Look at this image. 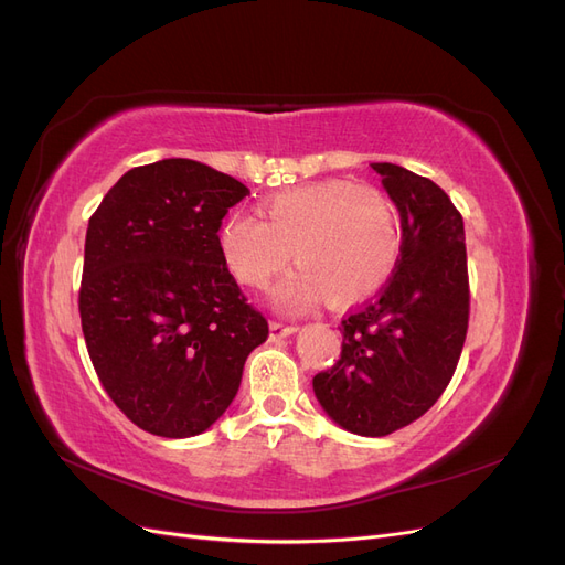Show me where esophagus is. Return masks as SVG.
<instances>
[{
    "label": "esophagus",
    "mask_w": 565,
    "mask_h": 565,
    "mask_svg": "<svg viewBox=\"0 0 565 565\" xmlns=\"http://www.w3.org/2000/svg\"><path fill=\"white\" fill-rule=\"evenodd\" d=\"M297 332V324H285V322H278L273 320L270 322V339H285L289 334Z\"/></svg>",
    "instance_id": "34e87169"
}]
</instances>
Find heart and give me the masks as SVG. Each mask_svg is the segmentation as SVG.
<instances>
[{"mask_svg":"<svg viewBox=\"0 0 565 565\" xmlns=\"http://www.w3.org/2000/svg\"><path fill=\"white\" fill-rule=\"evenodd\" d=\"M262 214H228L218 249L247 287H266L292 252L299 268L273 289L278 311H303L320 295L330 306L365 301L401 262L398 214L377 188L320 181L268 198Z\"/></svg>","mask_w":565,"mask_h":565,"instance_id":"1","label":"heart"}]
</instances>
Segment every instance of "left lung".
I'll return each instance as SVG.
<instances>
[{"label":"left lung","instance_id":"obj_1","mask_svg":"<svg viewBox=\"0 0 565 565\" xmlns=\"http://www.w3.org/2000/svg\"><path fill=\"white\" fill-rule=\"evenodd\" d=\"M398 207L401 262L382 292L341 320V358L313 377L328 417L358 436L419 419L450 384L469 328L465 221L431 179L372 162Z\"/></svg>","mask_w":565,"mask_h":565}]
</instances>
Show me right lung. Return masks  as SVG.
<instances>
[{
    "label": "right lung",
    "instance_id": "obj_1",
    "mask_svg": "<svg viewBox=\"0 0 565 565\" xmlns=\"http://www.w3.org/2000/svg\"><path fill=\"white\" fill-rule=\"evenodd\" d=\"M245 195L228 174L169 158L129 169L89 218L84 341L113 403L148 434L207 431L268 337L218 249L221 218Z\"/></svg>",
    "mask_w": 565,
    "mask_h": 565
}]
</instances>
